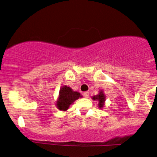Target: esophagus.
Masks as SVG:
<instances>
[{"instance_id":"esophagus-1","label":"esophagus","mask_w":157,"mask_h":157,"mask_svg":"<svg viewBox=\"0 0 157 157\" xmlns=\"http://www.w3.org/2000/svg\"><path fill=\"white\" fill-rule=\"evenodd\" d=\"M83 96L85 97H89V91H86V92L83 93Z\"/></svg>"}]
</instances>
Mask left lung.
Returning <instances> with one entry per match:
<instances>
[{
    "instance_id": "8db88e82",
    "label": "left lung",
    "mask_w": 157,
    "mask_h": 157,
    "mask_svg": "<svg viewBox=\"0 0 157 157\" xmlns=\"http://www.w3.org/2000/svg\"><path fill=\"white\" fill-rule=\"evenodd\" d=\"M105 95H104V94L102 93V91H100V94H99L96 95V96H94L93 97V100H98L99 101V107L100 108H102V106L104 105V102H105Z\"/></svg>"
}]
</instances>
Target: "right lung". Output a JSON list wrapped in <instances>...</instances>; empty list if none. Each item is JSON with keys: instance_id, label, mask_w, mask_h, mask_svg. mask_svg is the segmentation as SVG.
<instances>
[{"instance_id": "obj_1", "label": "right lung", "mask_w": 157, "mask_h": 157, "mask_svg": "<svg viewBox=\"0 0 157 157\" xmlns=\"http://www.w3.org/2000/svg\"><path fill=\"white\" fill-rule=\"evenodd\" d=\"M79 97H81L80 93L74 91L70 87L65 86L60 90L59 98L57 102V108L61 111H66L70 105L79 99Z\"/></svg>"}]
</instances>
